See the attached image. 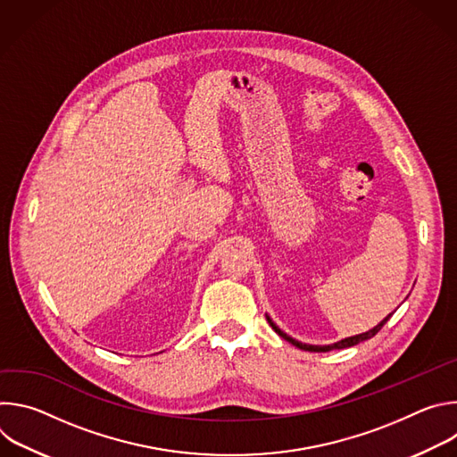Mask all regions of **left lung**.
I'll return each mask as SVG.
<instances>
[{"mask_svg": "<svg viewBox=\"0 0 457 457\" xmlns=\"http://www.w3.org/2000/svg\"><path fill=\"white\" fill-rule=\"evenodd\" d=\"M393 316V312L390 314H386L378 325H374L372 329H369V331H365V333H361V335H354V337H347V338H344V340H338V342H335V344H329V345H311V344H302V342H298V340H295V338H291L289 335H286L278 325L271 320V316L270 314H266V318H268V321H270V325L271 328L275 329V333L277 335H280L284 340H287L289 344H293L295 347H298V349H303V351H311V353H328V351H333V349H344V347H351V345H356V344H360V342H365V340H369V338H372L383 325L386 323V320Z\"/></svg>", "mask_w": 457, "mask_h": 457, "instance_id": "obj_1", "label": "left lung"}]
</instances>
